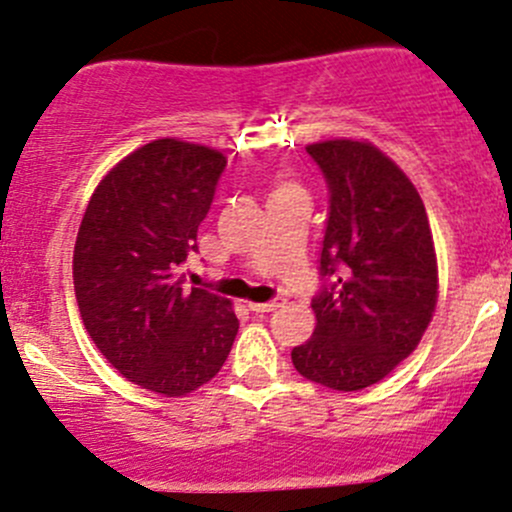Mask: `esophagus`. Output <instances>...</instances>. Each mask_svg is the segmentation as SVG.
Segmentation results:
<instances>
[{
	"mask_svg": "<svg viewBox=\"0 0 512 512\" xmlns=\"http://www.w3.org/2000/svg\"><path fill=\"white\" fill-rule=\"evenodd\" d=\"M282 304H285V299L275 297V299H270V302H250L247 307H250V312H255V314H265V312H275V309H280Z\"/></svg>",
	"mask_w": 512,
	"mask_h": 512,
	"instance_id": "obj_1",
	"label": "esophagus"
}]
</instances>
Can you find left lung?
I'll use <instances>...</instances> for the list:
<instances>
[{
	"mask_svg": "<svg viewBox=\"0 0 512 512\" xmlns=\"http://www.w3.org/2000/svg\"><path fill=\"white\" fill-rule=\"evenodd\" d=\"M329 190L317 327L292 349L304 379L359 391L396 369L421 342L438 299L426 208L404 170L366 141L307 146Z\"/></svg>",
	"mask_w": 512,
	"mask_h": 512,
	"instance_id": "left-lung-1",
	"label": "left lung"
}]
</instances>
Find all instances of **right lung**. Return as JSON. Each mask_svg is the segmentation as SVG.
<instances>
[{
  "label": "right lung",
  "mask_w": 512,
  "mask_h": 512,
  "mask_svg": "<svg viewBox=\"0 0 512 512\" xmlns=\"http://www.w3.org/2000/svg\"><path fill=\"white\" fill-rule=\"evenodd\" d=\"M227 160L158 138L108 170L74 247V289L98 352L128 381L185 396L223 369L240 322L230 299L183 287Z\"/></svg>",
  "instance_id": "add662e5"
}]
</instances>
